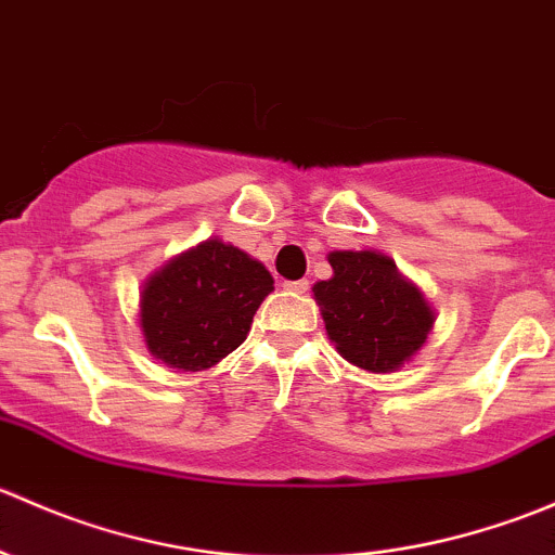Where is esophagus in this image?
Returning a JSON list of instances; mask_svg holds the SVG:
<instances>
[{
	"mask_svg": "<svg viewBox=\"0 0 555 555\" xmlns=\"http://www.w3.org/2000/svg\"><path fill=\"white\" fill-rule=\"evenodd\" d=\"M284 289L295 295H304L306 289H309V282H306V279H287V282H284Z\"/></svg>",
	"mask_w": 555,
	"mask_h": 555,
	"instance_id": "obj_1",
	"label": "esophagus"
}]
</instances>
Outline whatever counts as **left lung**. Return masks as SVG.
<instances>
[{"mask_svg": "<svg viewBox=\"0 0 555 555\" xmlns=\"http://www.w3.org/2000/svg\"><path fill=\"white\" fill-rule=\"evenodd\" d=\"M333 276L311 287L338 354L367 373H397L422 351L435 311L378 249H333Z\"/></svg>", "mask_w": 555, "mask_h": 555, "instance_id": "8db88e82", "label": "left lung"}]
</instances>
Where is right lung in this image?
Here are the masks:
<instances>
[{"label":"right lung","mask_w":555,"mask_h":555,"mask_svg":"<svg viewBox=\"0 0 555 555\" xmlns=\"http://www.w3.org/2000/svg\"><path fill=\"white\" fill-rule=\"evenodd\" d=\"M273 276L238 246L211 236L153 271L139 295L147 351L173 371H206L236 351Z\"/></svg>","instance_id":"add662e5"}]
</instances>
